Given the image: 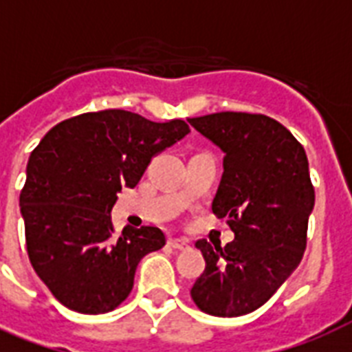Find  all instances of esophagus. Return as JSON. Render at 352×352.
<instances>
[{
  "label": "esophagus",
  "mask_w": 352,
  "mask_h": 352,
  "mask_svg": "<svg viewBox=\"0 0 352 352\" xmlns=\"http://www.w3.org/2000/svg\"><path fill=\"white\" fill-rule=\"evenodd\" d=\"M168 245H170L171 248H175V250H184V248H188V246H190V241L188 239H170L168 241Z\"/></svg>",
  "instance_id": "obj_1"
}]
</instances>
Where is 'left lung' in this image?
<instances>
[{
    "instance_id": "left-lung-1",
    "label": "left lung",
    "mask_w": 352,
    "mask_h": 352,
    "mask_svg": "<svg viewBox=\"0 0 352 352\" xmlns=\"http://www.w3.org/2000/svg\"><path fill=\"white\" fill-rule=\"evenodd\" d=\"M188 122L225 153L212 210L226 217L232 243H195L206 268L192 300L206 314L245 316L267 303L300 265L314 188L305 149L267 115L221 111Z\"/></svg>"
}]
</instances>
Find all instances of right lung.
I'll return each instance as SVG.
<instances>
[{"label": "right lung", "instance_id": "obj_1", "mask_svg": "<svg viewBox=\"0 0 352 352\" xmlns=\"http://www.w3.org/2000/svg\"><path fill=\"white\" fill-rule=\"evenodd\" d=\"M181 118L153 122L124 109L67 118L30 153L19 195L32 268L71 311H113L133 289L146 254L166 245L157 226L115 235L111 210L135 188L151 157L186 137Z\"/></svg>", "mask_w": 352, "mask_h": 352}]
</instances>
